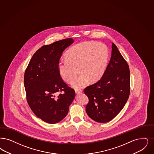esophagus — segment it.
<instances>
[{
	"label": "esophagus",
	"mask_w": 154,
	"mask_h": 154,
	"mask_svg": "<svg viewBox=\"0 0 154 154\" xmlns=\"http://www.w3.org/2000/svg\"><path fill=\"white\" fill-rule=\"evenodd\" d=\"M75 92L76 94H79V93L82 92V90H80V89H75Z\"/></svg>",
	"instance_id": "1"
}]
</instances>
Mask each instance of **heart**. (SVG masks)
Wrapping results in <instances>:
<instances>
[{
  "label": "heart",
  "instance_id": "1",
  "mask_svg": "<svg viewBox=\"0 0 154 154\" xmlns=\"http://www.w3.org/2000/svg\"><path fill=\"white\" fill-rule=\"evenodd\" d=\"M66 59L58 63L59 73L67 82H72L80 72V76L72 83L75 88L98 81L106 69L109 51L106 46L94 41L78 43L68 50ZM79 70H78V69Z\"/></svg>",
  "mask_w": 154,
  "mask_h": 154
}]
</instances>
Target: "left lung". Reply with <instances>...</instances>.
Returning <instances> with one entry per match:
<instances>
[{
	"label": "left lung",
	"mask_w": 154,
	"mask_h": 154,
	"mask_svg": "<svg viewBox=\"0 0 154 154\" xmlns=\"http://www.w3.org/2000/svg\"><path fill=\"white\" fill-rule=\"evenodd\" d=\"M88 115L95 122L106 123L122 110L130 93V72L117 46L112 44V55L104 74L99 81L87 86Z\"/></svg>",
	"instance_id": "8db88e82"
}]
</instances>
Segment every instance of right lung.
<instances>
[{
    "label": "right lung",
    "instance_id": "1",
    "mask_svg": "<svg viewBox=\"0 0 154 154\" xmlns=\"http://www.w3.org/2000/svg\"><path fill=\"white\" fill-rule=\"evenodd\" d=\"M73 42L72 38H66L42 46L25 70L27 101L35 116L45 122L61 121L75 97L74 89L63 82L58 68L63 51Z\"/></svg>",
    "mask_w": 154,
    "mask_h": 154
}]
</instances>
